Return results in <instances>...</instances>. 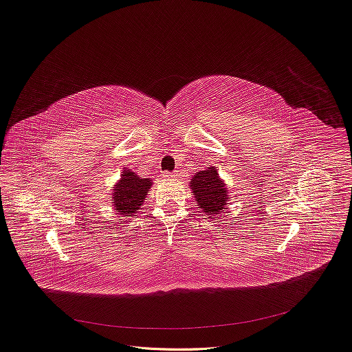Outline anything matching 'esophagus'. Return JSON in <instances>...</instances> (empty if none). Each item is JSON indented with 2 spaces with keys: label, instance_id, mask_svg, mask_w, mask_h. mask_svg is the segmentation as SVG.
<instances>
[{
  "label": "esophagus",
  "instance_id": "obj_1",
  "mask_svg": "<svg viewBox=\"0 0 352 352\" xmlns=\"http://www.w3.org/2000/svg\"><path fill=\"white\" fill-rule=\"evenodd\" d=\"M162 177H164L165 179H171V178H175L177 175H175L174 173H168V171H164V173H162Z\"/></svg>",
  "mask_w": 352,
  "mask_h": 352
}]
</instances>
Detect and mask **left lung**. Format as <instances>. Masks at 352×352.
<instances>
[{
  "instance_id": "8db88e82",
  "label": "left lung",
  "mask_w": 352,
  "mask_h": 352,
  "mask_svg": "<svg viewBox=\"0 0 352 352\" xmlns=\"http://www.w3.org/2000/svg\"><path fill=\"white\" fill-rule=\"evenodd\" d=\"M190 188L194 192L198 208L206 215L215 217L226 210L230 198L226 182L219 178L217 166H207V170L198 171L190 182Z\"/></svg>"
}]
</instances>
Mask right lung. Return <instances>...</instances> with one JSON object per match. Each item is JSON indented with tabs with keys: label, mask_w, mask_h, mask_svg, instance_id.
Instances as JSON below:
<instances>
[{
	"label": "right lung",
	"mask_w": 352,
	"mask_h": 352,
	"mask_svg": "<svg viewBox=\"0 0 352 352\" xmlns=\"http://www.w3.org/2000/svg\"><path fill=\"white\" fill-rule=\"evenodd\" d=\"M151 186L153 182L150 178H141L135 173L125 168L121 174V179L114 187L113 195H111L117 214L122 217H134L141 208Z\"/></svg>",
	"instance_id": "1"
}]
</instances>
